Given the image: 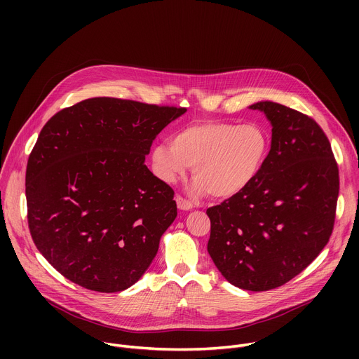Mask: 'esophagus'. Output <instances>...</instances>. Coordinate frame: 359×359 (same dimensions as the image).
I'll use <instances>...</instances> for the list:
<instances>
[{"instance_id": "34e87169", "label": "esophagus", "mask_w": 359, "mask_h": 359, "mask_svg": "<svg viewBox=\"0 0 359 359\" xmlns=\"http://www.w3.org/2000/svg\"><path fill=\"white\" fill-rule=\"evenodd\" d=\"M176 204H177V208L180 210H191L193 209V203L190 200L182 197V196L176 197Z\"/></svg>"}]
</instances>
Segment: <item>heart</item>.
Wrapping results in <instances>:
<instances>
[{"mask_svg":"<svg viewBox=\"0 0 359 359\" xmlns=\"http://www.w3.org/2000/svg\"><path fill=\"white\" fill-rule=\"evenodd\" d=\"M270 137L257 123L203 122L182 128L172 143L151 147V168L165 183H176L194 166L193 190L216 198H231L262 175Z\"/></svg>","mask_w":359,"mask_h":359,"instance_id":"1","label":"heart"}]
</instances>
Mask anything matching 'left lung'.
<instances>
[{
	"instance_id": "8db88e82",
	"label": "left lung",
	"mask_w": 359,
	"mask_h": 359,
	"mask_svg": "<svg viewBox=\"0 0 359 359\" xmlns=\"http://www.w3.org/2000/svg\"><path fill=\"white\" fill-rule=\"evenodd\" d=\"M250 109L271 122V149L257 180L208 209V251L229 283L267 291L298 276L327 245L339 176L331 143L313 118L270 100Z\"/></svg>"
}]
</instances>
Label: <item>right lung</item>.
<instances>
[{
	"label": "right lung",
	"mask_w": 359,
	"mask_h": 359,
	"mask_svg": "<svg viewBox=\"0 0 359 359\" xmlns=\"http://www.w3.org/2000/svg\"><path fill=\"white\" fill-rule=\"evenodd\" d=\"M184 112L92 97L45 123L27 165L28 227L39 252L65 278L118 292L147 270L177 208L173 189L144 158Z\"/></svg>",
	"instance_id": "obj_1"
}]
</instances>
